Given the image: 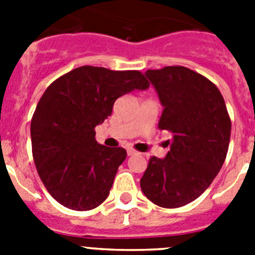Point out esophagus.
<instances>
[{
	"mask_svg": "<svg viewBox=\"0 0 255 255\" xmlns=\"http://www.w3.org/2000/svg\"><path fill=\"white\" fill-rule=\"evenodd\" d=\"M136 150H134V149H131V148H128V155H134V154H136Z\"/></svg>",
	"mask_w": 255,
	"mask_h": 255,
	"instance_id": "obj_1",
	"label": "esophagus"
}]
</instances>
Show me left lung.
Wrapping results in <instances>:
<instances>
[{"instance_id": "obj_1", "label": "left lung", "mask_w": 255, "mask_h": 255, "mask_svg": "<svg viewBox=\"0 0 255 255\" xmlns=\"http://www.w3.org/2000/svg\"><path fill=\"white\" fill-rule=\"evenodd\" d=\"M145 76L163 107L158 129L172 139L164 158L149 159L140 188L152 203L179 208L203 194L220 172L231 120L218 88L193 70L167 66L147 70Z\"/></svg>"}]
</instances>
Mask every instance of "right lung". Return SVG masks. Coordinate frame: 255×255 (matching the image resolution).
Returning a JSON list of instances; mask_svg holds the SVG:
<instances>
[{"instance_id":"1","label":"right lung","mask_w":255,"mask_h":255,"mask_svg":"<svg viewBox=\"0 0 255 255\" xmlns=\"http://www.w3.org/2000/svg\"><path fill=\"white\" fill-rule=\"evenodd\" d=\"M148 88L139 71L96 66L71 70L47 88L31 119V149L40 180L58 203L89 211L105 202L126 150L97 143L94 128L119 97Z\"/></svg>"}]
</instances>
